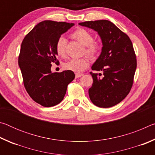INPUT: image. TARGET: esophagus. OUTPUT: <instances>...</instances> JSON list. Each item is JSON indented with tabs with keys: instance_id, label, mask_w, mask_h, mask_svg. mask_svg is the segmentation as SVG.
Wrapping results in <instances>:
<instances>
[{
	"instance_id": "obj_1",
	"label": "esophagus",
	"mask_w": 155,
	"mask_h": 155,
	"mask_svg": "<svg viewBox=\"0 0 155 155\" xmlns=\"http://www.w3.org/2000/svg\"><path fill=\"white\" fill-rule=\"evenodd\" d=\"M83 75H84L83 74H76V78H79Z\"/></svg>"
}]
</instances>
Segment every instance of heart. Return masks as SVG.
<instances>
[{"mask_svg": "<svg viewBox=\"0 0 155 155\" xmlns=\"http://www.w3.org/2000/svg\"><path fill=\"white\" fill-rule=\"evenodd\" d=\"M72 38L85 46L84 53L90 58L94 59L98 56L101 51L102 45L98 41L94 40V36L90 31L83 28H78L72 33ZM66 39L60 37L57 40L55 50L57 55L64 57L66 54ZM90 61L87 57L80 59H72L68 60L64 64L65 70H70L76 73H79L85 70L89 66Z\"/></svg>", "mask_w": 155, "mask_h": 155, "instance_id": "b5f03b06", "label": "heart"}]
</instances>
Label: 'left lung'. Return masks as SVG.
Returning a JSON list of instances; mask_svg holds the SVG:
<instances>
[{
    "label": "left lung",
    "instance_id": "obj_1",
    "mask_svg": "<svg viewBox=\"0 0 155 155\" xmlns=\"http://www.w3.org/2000/svg\"><path fill=\"white\" fill-rule=\"evenodd\" d=\"M98 32L103 43L101 55L90 72L92 86L89 89L91 101L96 106L108 108L120 103L130 92L137 68V59L132 41L127 34L106 20L80 22Z\"/></svg>",
    "mask_w": 155,
    "mask_h": 155
}]
</instances>
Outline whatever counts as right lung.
Listing matches in <instances>:
<instances>
[{"label":"right lung","mask_w":155,"mask_h":155,"mask_svg":"<svg viewBox=\"0 0 155 155\" xmlns=\"http://www.w3.org/2000/svg\"><path fill=\"white\" fill-rule=\"evenodd\" d=\"M74 23L45 20L37 25L23 40L18 57L23 83L34 101L45 107L61 103L68 84L75 77L70 70L51 72L52 63L59 64L55 45Z\"/></svg>","instance_id":"1"}]
</instances>
